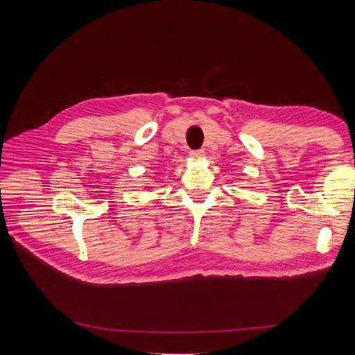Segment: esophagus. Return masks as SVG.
<instances>
[{
	"mask_svg": "<svg viewBox=\"0 0 355 355\" xmlns=\"http://www.w3.org/2000/svg\"><path fill=\"white\" fill-rule=\"evenodd\" d=\"M189 155L193 158H201L202 155H205V149H193V150H191Z\"/></svg>",
	"mask_w": 355,
	"mask_h": 355,
	"instance_id": "obj_1",
	"label": "esophagus"
}]
</instances>
